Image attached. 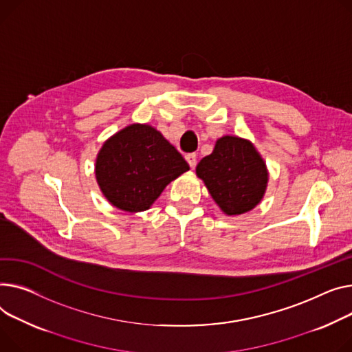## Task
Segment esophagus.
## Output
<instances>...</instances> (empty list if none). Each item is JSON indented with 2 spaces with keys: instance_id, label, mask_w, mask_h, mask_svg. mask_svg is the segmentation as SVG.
Wrapping results in <instances>:
<instances>
[{
  "instance_id": "1",
  "label": "esophagus",
  "mask_w": 352,
  "mask_h": 352,
  "mask_svg": "<svg viewBox=\"0 0 352 352\" xmlns=\"http://www.w3.org/2000/svg\"><path fill=\"white\" fill-rule=\"evenodd\" d=\"M185 160H186V162L190 164L191 168H195V166H197V154H186Z\"/></svg>"
}]
</instances>
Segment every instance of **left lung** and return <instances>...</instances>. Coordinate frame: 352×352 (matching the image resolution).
<instances>
[{"instance_id":"1","label":"left lung","mask_w":352,"mask_h":352,"mask_svg":"<svg viewBox=\"0 0 352 352\" xmlns=\"http://www.w3.org/2000/svg\"><path fill=\"white\" fill-rule=\"evenodd\" d=\"M195 173L229 217L246 214L259 205L269 182L261 153L250 140L238 135L218 138L214 151L198 162Z\"/></svg>"}]
</instances>
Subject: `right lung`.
<instances>
[{
  "label": "right lung",
  "instance_id": "add662e5",
  "mask_svg": "<svg viewBox=\"0 0 352 352\" xmlns=\"http://www.w3.org/2000/svg\"><path fill=\"white\" fill-rule=\"evenodd\" d=\"M188 170L184 157L157 129L140 123L109 137L95 164L104 198L130 214L150 209L164 188Z\"/></svg>",
  "mask_w": 352,
  "mask_h": 352
}]
</instances>
